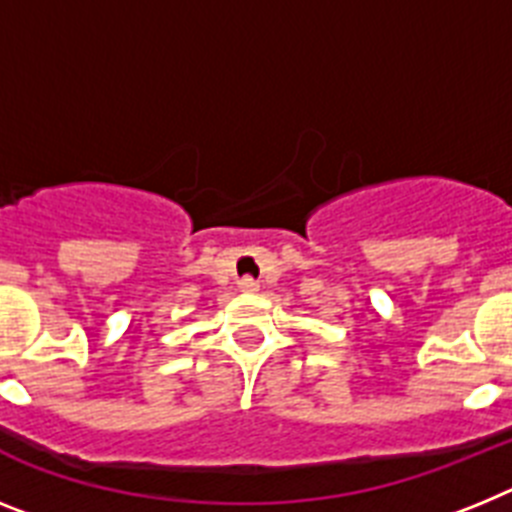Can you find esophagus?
Here are the masks:
<instances>
[{"label":"esophagus","mask_w":512,"mask_h":512,"mask_svg":"<svg viewBox=\"0 0 512 512\" xmlns=\"http://www.w3.org/2000/svg\"><path fill=\"white\" fill-rule=\"evenodd\" d=\"M239 289H242V291H257V289H260V283H257L252 276H244L242 281H239Z\"/></svg>","instance_id":"esophagus-1"}]
</instances>
